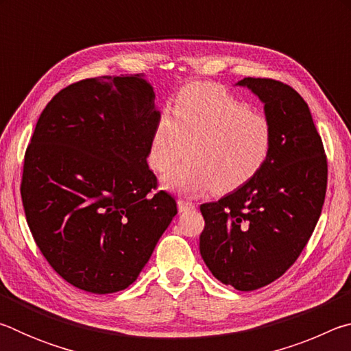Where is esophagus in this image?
Here are the masks:
<instances>
[{
	"label": "esophagus",
	"mask_w": 351,
	"mask_h": 351,
	"mask_svg": "<svg viewBox=\"0 0 351 351\" xmlns=\"http://www.w3.org/2000/svg\"><path fill=\"white\" fill-rule=\"evenodd\" d=\"M195 204L192 203V201H186V199H178V209H180V212H186V210H190L193 209Z\"/></svg>",
	"instance_id": "34e87169"
}]
</instances>
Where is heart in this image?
Returning a JSON list of instances; mask_svg holds the SVG:
<instances>
[{"instance_id": "heart-1", "label": "heart", "mask_w": 351, "mask_h": 351, "mask_svg": "<svg viewBox=\"0 0 351 351\" xmlns=\"http://www.w3.org/2000/svg\"><path fill=\"white\" fill-rule=\"evenodd\" d=\"M274 128L263 112L251 110L213 83H193L178 94L173 114L164 110L154 122L148 162L176 192H229L246 184L268 161Z\"/></svg>"}]
</instances>
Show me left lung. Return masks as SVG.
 <instances>
[{"label":"left lung","mask_w":351,"mask_h":351,"mask_svg":"<svg viewBox=\"0 0 351 351\" xmlns=\"http://www.w3.org/2000/svg\"><path fill=\"white\" fill-rule=\"evenodd\" d=\"M274 128L268 161L252 180L199 206V252L219 282L254 291L277 280L299 258L316 228L328 165L310 108L287 83L245 77Z\"/></svg>","instance_id":"left-lung-1"}]
</instances>
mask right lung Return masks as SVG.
<instances>
[{
  "mask_svg": "<svg viewBox=\"0 0 351 351\" xmlns=\"http://www.w3.org/2000/svg\"><path fill=\"white\" fill-rule=\"evenodd\" d=\"M159 111L142 74L102 75L57 93L25 154L21 199L35 243L75 288H128L178 213L148 169Z\"/></svg>",
  "mask_w": 351,
  "mask_h": 351,
  "instance_id": "obj_1",
  "label": "right lung"
}]
</instances>
